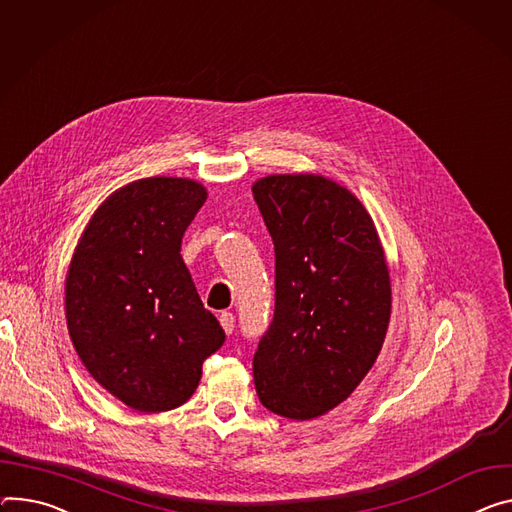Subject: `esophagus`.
<instances>
[{"instance_id": "esophagus-1", "label": "esophagus", "mask_w": 512, "mask_h": 512, "mask_svg": "<svg viewBox=\"0 0 512 512\" xmlns=\"http://www.w3.org/2000/svg\"><path fill=\"white\" fill-rule=\"evenodd\" d=\"M220 324L226 335H230L232 331H235V316H232V312H222L220 314Z\"/></svg>"}]
</instances>
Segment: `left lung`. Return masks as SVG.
<instances>
[{
  "label": "left lung",
  "instance_id": "8db88e82",
  "mask_svg": "<svg viewBox=\"0 0 512 512\" xmlns=\"http://www.w3.org/2000/svg\"><path fill=\"white\" fill-rule=\"evenodd\" d=\"M275 247V312L253 357L265 408L312 421L345 402L374 367L390 324L386 253L359 198L318 173L253 183Z\"/></svg>",
  "mask_w": 512,
  "mask_h": 512
}]
</instances>
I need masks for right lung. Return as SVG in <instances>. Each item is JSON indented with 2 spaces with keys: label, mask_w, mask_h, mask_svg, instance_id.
<instances>
[{
  "label": "right lung",
  "mask_w": 512,
  "mask_h": 512,
  "mask_svg": "<svg viewBox=\"0 0 512 512\" xmlns=\"http://www.w3.org/2000/svg\"><path fill=\"white\" fill-rule=\"evenodd\" d=\"M208 190L190 177H143L91 214L65 277L71 343L106 392L138 412L188 402L224 331L181 257Z\"/></svg>",
  "instance_id": "right-lung-1"
}]
</instances>
